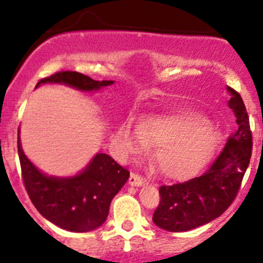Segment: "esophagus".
<instances>
[{
	"instance_id": "1",
	"label": "esophagus",
	"mask_w": 263,
	"mask_h": 263,
	"mask_svg": "<svg viewBox=\"0 0 263 263\" xmlns=\"http://www.w3.org/2000/svg\"><path fill=\"white\" fill-rule=\"evenodd\" d=\"M128 183L131 184V185L141 186V185H143V184H144V180L141 176H138V174H136V173H134V172H132L131 176H129Z\"/></svg>"
}]
</instances>
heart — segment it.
<instances>
[{
	"label": "heart",
	"instance_id": "obj_1",
	"mask_svg": "<svg viewBox=\"0 0 263 263\" xmlns=\"http://www.w3.org/2000/svg\"><path fill=\"white\" fill-rule=\"evenodd\" d=\"M218 136L208 120L197 114H182L171 117H155L142 126L131 120L120 127L116 136L117 146L129 153L148 143H157L153 159L163 176L184 178L206 162Z\"/></svg>",
	"mask_w": 263,
	"mask_h": 263
}]
</instances>
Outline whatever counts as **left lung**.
Wrapping results in <instances>:
<instances>
[{
    "mask_svg": "<svg viewBox=\"0 0 263 263\" xmlns=\"http://www.w3.org/2000/svg\"><path fill=\"white\" fill-rule=\"evenodd\" d=\"M228 90L232 96L229 106L236 116V129L200 177L159 186L161 200L152 219L163 230L188 231L208 224L236 198L252 155V132L242 98L231 87Z\"/></svg>",
    "mask_w": 263,
    "mask_h": 263,
    "instance_id": "obj_1",
    "label": "left lung"
}]
</instances>
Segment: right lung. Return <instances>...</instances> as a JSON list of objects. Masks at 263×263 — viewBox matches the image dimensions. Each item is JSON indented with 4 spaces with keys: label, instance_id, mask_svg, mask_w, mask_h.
<instances>
[{
    "label": "right lung",
    "instance_id": "1",
    "mask_svg": "<svg viewBox=\"0 0 263 263\" xmlns=\"http://www.w3.org/2000/svg\"><path fill=\"white\" fill-rule=\"evenodd\" d=\"M43 83L66 84L84 91H92L111 85L114 81H96L78 71L63 70L39 80L37 86ZM17 147L23 184L29 199L45 219L64 230L86 232L104 224L111 200L129 177L126 168L105 153H98L78 176L48 177L23 153L20 129Z\"/></svg>",
    "mask_w": 263,
    "mask_h": 263
}]
</instances>
